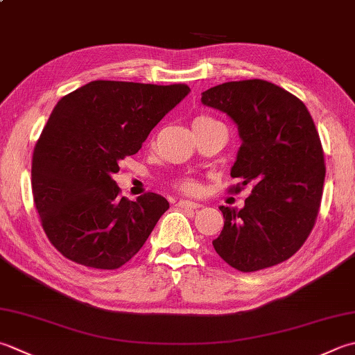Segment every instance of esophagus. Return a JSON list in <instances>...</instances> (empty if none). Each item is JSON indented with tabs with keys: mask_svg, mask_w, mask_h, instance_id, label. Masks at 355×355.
<instances>
[{
	"mask_svg": "<svg viewBox=\"0 0 355 355\" xmlns=\"http://www.w3.org/2000/svg\"><path fill=\"white\" fill-rule=\"evenodd\" d=\"M180 207H184V209H198L200 203H196V201H191V200H178L177 203Z\"/></svg>",
	"mask_w": 355,
	"mask_h": 355,
	"instance_id": "34e87169",
	"label": "esophagus"
}]
</instances>
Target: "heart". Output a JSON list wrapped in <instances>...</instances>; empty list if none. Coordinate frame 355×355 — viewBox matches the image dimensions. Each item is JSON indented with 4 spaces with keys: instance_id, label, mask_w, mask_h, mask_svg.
Instances as JSON below:
<instances>
[{
    "instance_id": "b5f03b06",
    "label": "heart",
    "mask_w": 355,
    "mask_h": 355,
    "mask_svg": "<svg viewBox=\"0 0 355 355\" xmlns=\"http://www.w3.org/2000/svg\"><path fill=\"white\" fill-rule=\"evenodd\" d=\"M175 186L180 191L186 193H197L200 191V184L193 178H178L175 182Z\"/></svg>"
}]
</instances>
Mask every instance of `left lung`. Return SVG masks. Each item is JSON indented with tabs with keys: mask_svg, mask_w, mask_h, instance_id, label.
Wrapping results in <instances>:
<instances>
[{
	"mask_svg": "<svg viewBox=\"0 0 355 355\" xmlns=\"http://www.w3.org/2000/svg\"><path fill=\"white\" fill-rule=\"evenodd\" d=\"M205 106L237 124L241 146L231 177L251 184L241 209L220 206L225 226L212 241L227 265L254 272L293 257L306 241L320 207L324 158L303 101L265 80L229 81L201 94Z\"/></svg>",
	"mask_w": 355,
	"mask_h": 355,
	"instance_id": "1",
	"label": "left lung"
}]
</instances>
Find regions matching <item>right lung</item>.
Returning <instances> with one entry per match:
<instances>
[{
	"mask_svg": "<svg viewBox=\"0 0 355 355\" xmlns=\"http://www.w3.org/2000/svg\"><path fill=\"white\" fill-rule=\"evenodd\" d=\"M189 92L96 80L57 103L33 149L32 193L47 239L66 259L116 269L143 248L168 200L148 192L130 201L112 175Z\"/></svg>",
	"mask_w": 355,
	"mask_h": 355,
	"instance_id": "1",
	"label": "right lung"
}]
</instances>
